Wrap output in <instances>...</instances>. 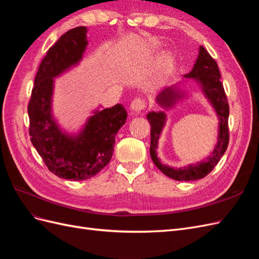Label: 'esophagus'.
<instances>
[{"mask_svg":"<svg viewBox=\"0 0 259 259\" xmlns=\"http://www.w3.org/2000/svg\"><path fill=\"white\" fill-rule=\"evenodd\" d=\"M145 108H146V101L142 98H136V99L133 100L132 104H131L132 110L137 112V113H139L140 111H143Z\"/></svg>","mask_w":259,"mask_h":259,"instance_id":"obj_1","label":"esophagus"}]
</instances>
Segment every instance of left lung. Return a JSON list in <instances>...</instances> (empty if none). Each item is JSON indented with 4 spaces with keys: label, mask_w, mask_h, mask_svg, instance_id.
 <instances>
[{
    "label": "left lung",
    "mask_w": 259,
    "mask_h": 259,
    "mask_svg": "<svg viewBox=\"0 0 259 259\" xmlns=\"http://www.w3.org/2000/svg\"><path fill=\"white\" fill-rule=\"evenodd\" d=\"M185 77L187 80L191 79L199 84L202 93L209 101L218 117L217 144L210 155H208L204 161L198 162L197 164H189V165L179 168H174L166 164H163L158 158L156 149H158L161 133L166 123V114L164 111H152L147 114V119L151 125L150 155L155 166L169 178L180 180V182H191V180H198L208 175L227 150L229 143V105L221 81V72H219L217 62L211 58L203 46H200L198 58L195 60L192 70L186 74ZM183 97H185V94L178 90L177 85L174 84L166 86L158 94L156 103L167 110V109L174 107L177 101Z\"/></svg>",
    "instance_id": "1"
}]
</instances>
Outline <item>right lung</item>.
<instances>
[{
  "label": "right lung",
  "mask_w": 259,
  "mask_h": 259,
  "mask_svg": "<svg viewBox=\"0 0 259 259\" xmlns=\"http://www.w3.org/2000/svg\"><path fill=\"white\" fill-rule=\"evenodd\" d=\"M86 33V27L69 30L49 50L38 67L28 105L31 143L53 174L70 180L89 179L110 162L115 135L127 117L120 104L95 110L76 135L67 134L54 119V79L82 60L89 44Z\"/></svg>",
  "instance_id": "add662e5"
}]
</instances>
